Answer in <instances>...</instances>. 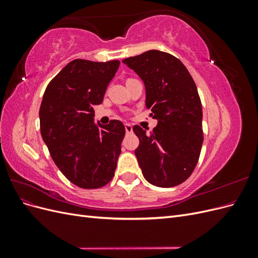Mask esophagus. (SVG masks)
Wrapping results in <instances>:
<instances>
[{"label":"esophagus","instance_id":"34e87169","mask_svg":"<svg viewBox=\"0 0 258 258\" xmlns=\"http://www.w3.org/2000/svg\"><path fill=\"white\" fill-rule=\"evenodd\" d=\"M124 129H126L127 134H131L132 132V126L130 123H124Z\"/></svg>","mask_w":258,"mask_h":258}]
</instances>
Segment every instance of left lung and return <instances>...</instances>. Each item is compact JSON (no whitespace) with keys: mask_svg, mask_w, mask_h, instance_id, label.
I'll return each mask as SVG.
<instances>
[{"mask_svg":"<svg viewBox=\"0 0 258 258\" xmlns=\"http://www.w3.org/2000/svg\"><path fill=\"white\" fill-rule=\"evenodd\" d=\"M145 85V105L158 120L151 134L140 126L135 154L147 182L173 187L190 176L202 142V107L191 75L172 54L148 50L122 60Z\"/></svg>","mask_w":258,"mask_h":258,"instance_id":"obj_1","label":"left lung"}]
</instances>
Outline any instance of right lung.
Segmentation results:
<instances>
[{"mask_svg":"<svg viewBox=\"0 0 258 258\" xmlns=\"http://www.w3.org/2000/svg\"><path fill=\"white\" fill-rule=\"evenodd\" d=\"M120 62L75 59L46 88L40 107L41 135L56 166L81 188H100L114 176L126 130L121 121L95 123Z\"/></svg>","mask_w":258,"mask_h":258,"instance_id":"1","label":"right lung"}]
</instances>
